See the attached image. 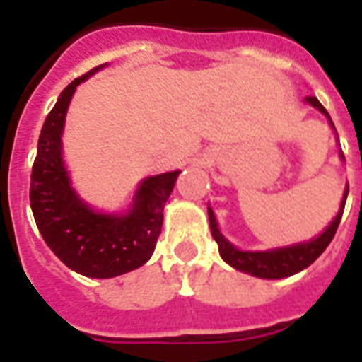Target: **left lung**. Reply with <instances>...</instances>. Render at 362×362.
<instances>
[{
  "label": "left lung",
  "instance_id": "8db88e82",
  "mask_svg": "<svg viewBox=\"0 0 362 362\" xmlns=\"http://www.w3.org/2000/svg\"><path fill=\"white\" fill-rule=\"evenodd\" d=\"M307 103H310L313 107H317L320 113H324L328 117L332 124V119L328 111L324 109L322 103L318 101L315 95H309L307 98ZM334 127V124H332ZM344 157V153H341ZM347 194H349V186L345 188L344 202H341V209L336 215V218L332 221V224L328 228L324 230L322 234L310 240L307 243H297V245H290V247L282 249H272V251H240L235 249L230 242H226L222 234L216 228V218L213 215V211L209 209V224H211V234L215 238V242L218 243V251H221V257L234 269L242 270V272H247L251 276L257 278H286L296 274L299 270L307 269L310 263H315L318 257L322 255V251L328 245H330L332 238L336 235V230L339 226V221H341V215H344L345 199H347Z\"/></svg>",
  "mask_w": 362,
  "mask_h": 362
}]
</instances>
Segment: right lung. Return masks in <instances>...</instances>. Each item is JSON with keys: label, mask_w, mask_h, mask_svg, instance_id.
Segmentation results:
<instances>
[{"label": "right lung", "mask_w": 362, "mask_h": 362, "mask_svg": "<svg viewBox=\"0 0 362 362\" xmlns=\"http://www.w3.org/2000/svg\"><path fill=\"white\" fill-rule=\"evenodd\" d=\"M99 69L72 80L45 119L32 165L30 207L44 242L69 269L90 278H113L153 255L163 209L180 170L146 178L124 216L101 215L80 202L63 167L61 134L76 86Z\"/></svg>", "instance_id": "obj_1"}]
</instances>
